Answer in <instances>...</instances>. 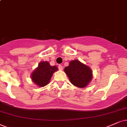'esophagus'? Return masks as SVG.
<instances>
[{
    "instance_id": "esophagus-1",
    "label": "esophagus",
    "mask_w": 127,
    "mask_h": 127,
    "mask_svg": "<svg viewBox=\"0 0 127 127\" xmlns=\"http://www.w3.org/2000/svg\"><path fill=\"white\" fill-rule=\"evenodd\" d=\"M58 67H59V70H63V67L62 65L59 64Z\"/></svg>"
}]
</instances>
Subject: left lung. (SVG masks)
<instances>
[{
  "instance_id": "1",
  "label": "left lung",
  "mask_w": 127,
  "mask_h": 127,
  "mask_svg": "<svg viewBox=\"0 0 127 127\" xmlns=\"http://www.w3.org/2000/svg\"><path fill=\"white\" fill-rule=\"evenodd\" d=\"M64 70L71 84L77 87H85L92 80L91 69L78 60L71 61Z\"/></svg>"
}]
</instances>
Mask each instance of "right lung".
I'll use <instances>...</instances> for the list:
<instances>
[{
    "label": "right lung",
    "instance_id": "right-lung-1",
    "mask_svg": "<svg viewBox=\"0 0 127 127\" xmlns=\"http://www.w3.org/2000/svg\"><path fill=\"white\" fill-rule=\"evenodd\" d=\"M57 70L56 65L52 66L48 62H41L32 74V81L40 87H44L49 84L53 73Z\"/></svg>",
    "mask_w": 127,
    "mask_h": 127
}]
</instances>
